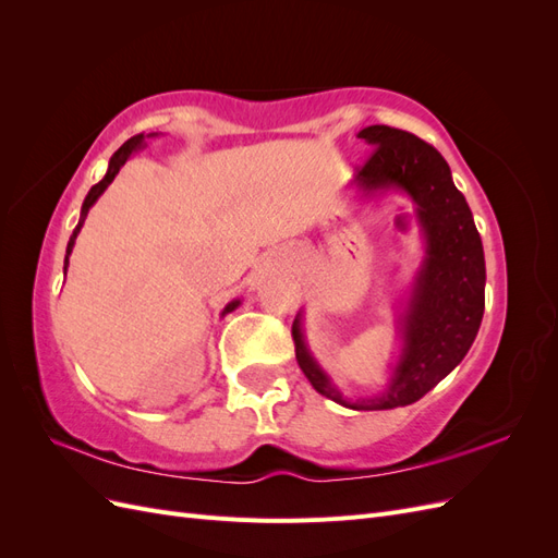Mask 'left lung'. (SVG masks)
Returning <instances> with one entry per match:
<instances>
[{
	"instance_id": "1",
	"label": "left lung",
	"mask_w": 558,
	"mask_h": 558,
	"mask_svg": "<svg viewBox=\"0 0 558 558\" xmlns=\"http://www.w3.org/2000/svg\"><path fill=\"white\" fill-rule=\"evenodd\" d=\"M359 137L375 148L356 174L361 189L375 193L398 185L410 193L428 240V256L404 326L402 361L381 396L349 404L310 356L298 318L293 342L300 369L320 396L353 410H393L424 398L475 342L484 316V248L440 150L412 132L388 125H369Z\"/></svg>"
}]
</instances>
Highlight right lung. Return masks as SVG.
I'll use <instances>...</instances> for the list:
<instances>
[{
	"label": "right lung",
	"instance_id": "right-lung-1",
	"mask_svg": "<svg viewBox=\"0 0 558 558\" xmlns=\"http://www.w3.org/2000/svg\"><path fill=\"white\" fill-rule=\"evenodd\" d=\"M142 144H144V134H134L132 140H128L121 148L116 150V154L111 156V160H109V170H107V174H105V179L99 181V183H95L93 189H90V193L86 195V199H83V209H81V221H78V226L74 228V232H72V238H70V244H66V256H64V269H66V258H70V253H72V246H74V242H76V234H78V230H81V226H83V221H86V216H88V209L95 205V199L102 195L105 191H107V185L113 181V177L118 174V170H121V167L125 165V160L134 154V150L137 148H142ZM240 302L234 300V302H230V305L226 307V312L223 314H228V312H232L234 307H238Z\"/></svg>",
	"mask_w": 558,
	"mask_h": 558
}]
</instances>
